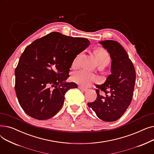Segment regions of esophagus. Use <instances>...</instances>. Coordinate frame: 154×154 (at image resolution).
<instances>
[{
    "label": "esophagus",
    "instance_id": "1",
    "mask_svg": "<svg viewBox=\"0 0 154 154\" xmlns=\"http://www.w3.org/2000/svg\"><path fill=\"white\" fill-rule=\"evenodd\" d=\"M79 88H80V90L81 91H84V92H86V91H88V89L87 88H85V87H82V86H79Z\"/></svg>",
    "mask_w": 154,
    "mask_h": 154
}]
</instances>
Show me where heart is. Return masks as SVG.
<instances>
[{
    "label": "heart",
    "mask_w": 154,
    "mask_h": 154,
    "mask_svg": "<svg viewBox=\"0 0 154 154\" xmlns=\"http://www.w3.org/2000/svg\"><path fill=\"white\" fill-rule=\"evenodd\" d=\"M95 55L99 63L106 62H109V55L108 52L102 48H99L97 49L95 52ZM79 57L80 55H78L75 58L74 62H73L74 66H76L77 64ZM72 79L74 82L82 86L90 85L98 80L97 77L95 74L86 70H81L74 72Z\"/></svg>",
    "instance_id": "heart-1"
}]
</instances>
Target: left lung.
Wrapping results in <instances>:
<instances>
[{"label":"left lung","instance_id":"obj_1","mask_svg":"<svg viewBox=\"0 0 154 154\" xmlns=\"http://www.w3.org/2000/svg\"><path fill=\"white\" fill-rule=\"evenodd\" d=\"M110 54V74L102 85H96V100L88 103L100 119L114 122L120 119L130 106L135 83L136 74L132 61L118 42L107 40L99 42ZM101 90L104 95L99 93Z\"/></svg>","mask_w":154,"mask_h":154}]
</instances>
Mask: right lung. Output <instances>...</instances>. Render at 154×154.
Wrapping results in <instances>:
<instances>
[{
  "label": "right lung",
  "instance_id": "right-lung-1",
  "mask_svg": "<svg viewBox=\"0 0 154 154\" xmlns=\"http://www.w3.org/2000/svg\"><path fill=\"white\" fill-rule=\"evenodd\" d=\"M90 44L87 38L54 32L26 48L15 70V89L27 115L47 120L60 110L66 92L77 88L75 83L66 82L72 62ZM50 86L54 87L52 91Z\"/></svg>",
  "mask_w": 154,
  "mask_h": 154
}]
</instances>
